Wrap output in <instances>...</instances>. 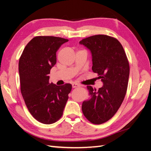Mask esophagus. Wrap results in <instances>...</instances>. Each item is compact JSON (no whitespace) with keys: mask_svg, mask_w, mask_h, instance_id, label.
<instances>
[{"mask_svg":"<svg viewBox=\"0 0 151 151\" xmlns=\"http://www.w3.org/2000/svg\"><path fill=\"white\" fill-rule=\"evenodd\" d=\"M72 86V88H77V87L81 86V85H79V84H77V83H73Z\"/></svg>","mask_w":151,"mask_h":151,"instance_id":"obj_1","label":"esophagus"}]
</instances>
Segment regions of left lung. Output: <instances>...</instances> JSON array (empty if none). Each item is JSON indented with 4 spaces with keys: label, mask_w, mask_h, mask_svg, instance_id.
<instances>
[{
    "label": "left lung",
    "mask_w": 151,
    "mask_h": 151,
    "mask_svg": "<svg viewBox=\"0 0 151 151\" xmlns=\"http://www.w3.org/2000/svg\"><path fill=\"white\" fill-rule=\"evenodd\" d=\"M92 55V70L103 83L98 91L88 86L89 99L83 101L82 110L94 124H102L115 115L126 94L129 63L122 45L115 38L98 35L79 42Z\"/></svg>",
    "instance_id": "8db88e82"
}]
</instances>
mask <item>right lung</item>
<instances>
[{
	"mask_svg": "<svg viewBox=\"0 0 151 151\" xmlns=\"http://www.w3.org/2000/svg\"><path fill=\"white\" fill-rule=\"evenodd\" d=\"M68 40L40 36L26 45L19 61L21 92L29 113L36 120L52 124L62 117L72 85L49 83L56 53Z\"/></svg>",
	"mask_w": 151,
	"mask_h": 151,
	"instance_id": "obj_1",
	"label": "right lung"
}]
</instances>
